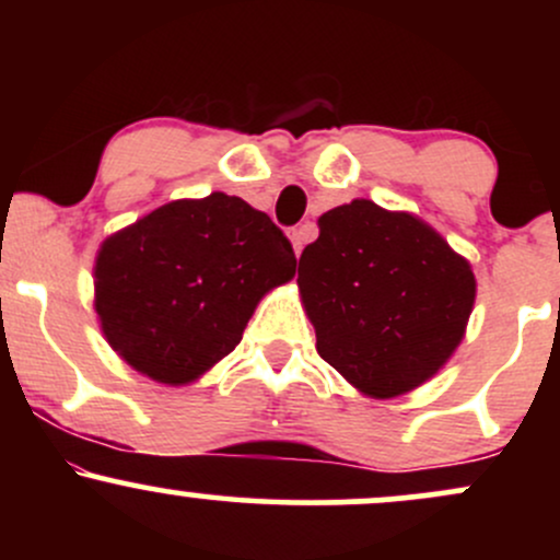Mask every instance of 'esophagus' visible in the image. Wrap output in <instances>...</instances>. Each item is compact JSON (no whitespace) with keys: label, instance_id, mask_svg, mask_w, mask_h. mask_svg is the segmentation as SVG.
Segmentation results:
<instances>
[{"label":"esophagus","instance_id":"34e87169","mask_svg":"<svg viewBox=\"0 0 560 560\" xmlns=\"http://www.w3.org/2000/svg\"><path fill=\"white\" fill-rule=\"evenodd\" d=\"M307 226H300V229H292L289 231V242H292V249H294V255H300L302 253V247H305V242H307Z\"/></svg>","mask_w":560,"mask_h":560}]
</instances>
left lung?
I'll list each match as a JSON object with an SVG mask.
<instances>
[{
	"label": "left lung",
	"instance_id": "obj_1",
	"mask_svg": "<svg viewBox=\"0 0 560 560\" xmlns=\"http://www.w3.org/2000/svg\"><path fill=\"white\" fill-rule=\"evenodd\" d=\"M298 287L318 355L374 400L429 382L458 350L477 300L464 255L419 215L371 199L318 218Z\"/></svg>",
	"mask_w": 560,
	"mask_h": 560
}]
</instances>
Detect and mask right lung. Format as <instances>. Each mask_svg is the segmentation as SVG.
Here are the masks:
<instances>
[{
    "instance_id": "obj_1",
    "label": "right lung",
    "mask_w": 560,
    "mask_h": 560,
    "mask_svg": "<svg viewBox=\"0 0 560 560\" xmlns=\"http://www.w3.org/2000/svg\"><path fill=\"white\" fill-rule=\"evenodd\" d=\"M294 266L281 229L242 197L173 199L100 244L94 311L120 361L184 387L242 342L258 302Z\"/></svg>"
}]
</instances>
